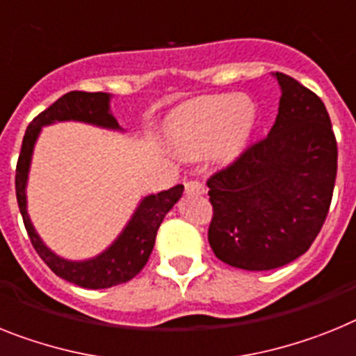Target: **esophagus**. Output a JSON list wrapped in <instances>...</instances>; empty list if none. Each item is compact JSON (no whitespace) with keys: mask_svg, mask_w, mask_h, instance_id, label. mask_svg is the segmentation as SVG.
Returning <instances> with one entry per match:
<instances>
[{"mask_svg":"<svg viewBox=\"0 0 356 356\" xmlns=\"http://www.w3.org/2000/svg\"><path fill=\"white\" fill-rule=\"evenodd\" d=\"M184 188H186V193H199V195L206 193V186L199 181H188Z\"/></svg>","mask_w":356,"mask_h":356,"instance_id":"1","label":"esophagus"}]
</instances>
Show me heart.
<instances>
[{
  "label": "heart",
  "mask_w": 356,
  "mask_h": 356,
  "mask_svg": "<svg viewBox=\"0 0 356 356\" xmlns=\"http://www.w3.org/2000/svg\"><path fill=\"white\" fill-rule=\"evenodd\" d=\"M257 121L259 108L246 95H204L173 110L164 130L181 154L202 155L211 150L217 159L229 161L246 148Z\"/></svg>",
  "instance_id": "b5f03b06"
}]
</instances>
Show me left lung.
<instances>
[{"label":"left lung","instance_id":"1","mask_svg":"<svg viewBox=\"0 0 356 356\" xmlns=\"http://www.w3.org/2000/svg\"><path fill=\"white\" fill-rule=\"evenodd\" d=\"M279 113L270 134L208 181L215 257L246 271L280 268L307 252L330 210L337 141L324 103L275 72Z\"/></svg>","mask_w":356,"mask_h":356}]
</instances>
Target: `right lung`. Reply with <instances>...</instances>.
I'll return each mask as SVG.
<instances>
[{
  "mask_svg": "<svg viewBox=\"0 0 356 356\" xmlns=\"http://www.w3.org/2000/svg\"><path fill=\"white\" fill-rule=\"evenodd\" d=\"M110 101H112V94H106V92H94V94L68 92L59 97L29 124L16 168L17 204H19V211L23 215V222L32 241V246L35 248V252L43 259L44 264L58 277L88 289L112 288V286L128 282L145 268L154 250L155 235L161 222L173 206L177 204L184 190L183 184H177L164 192L143 197L136 206L132 217L121 229V234L113 238L110 246L90 259H83V261L65 259L43 243V238L35 232L31 215H29V208H26V184H29L32 155H34L35 143L40 139L41 130L43 127H50L56 122L74 121L92 124L103 130H112V132H124V128L119 127L118 119L110 110Z\"/></svg>",
  "mask_w": 356,
  "mask_h": 356,
  "instance_id": "add662e5",
  "label": "right lung"
}]
</instances>
